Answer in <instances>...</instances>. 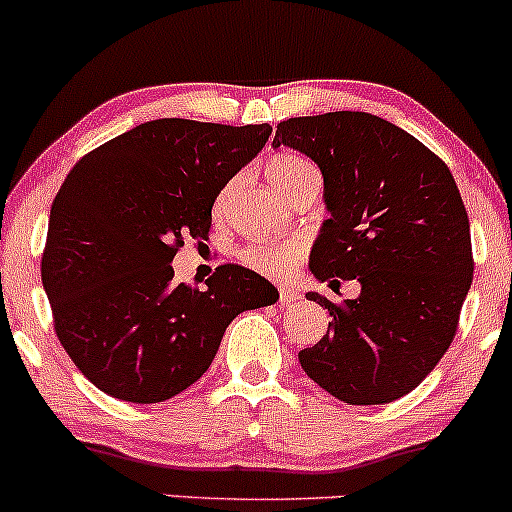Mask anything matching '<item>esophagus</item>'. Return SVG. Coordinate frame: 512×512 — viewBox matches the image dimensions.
I'll list each match as a JSON object with an SVG mask.
<instances>
[{
    "mask_svg": "<svg viewBox=\"0 0 512 512\" xmlns=\"http://www.w3.org/2000/svg\"><path fill=\"white\" fill-rule=\"evenodd\" d=\"M297 300H302V292L300 290H295V287H290V285H283L280 287V307H290L292 302H297Z\"/></svg>",
    "mask_w": 512,
    "mask_h": 512,
    "instance_id": "34e87169",
    "label": "esophagus"
}]
</instances>
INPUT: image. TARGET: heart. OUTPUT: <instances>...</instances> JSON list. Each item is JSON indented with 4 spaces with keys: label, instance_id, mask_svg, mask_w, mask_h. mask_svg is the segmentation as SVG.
Instances as JSON below:
<instances>
[{
    "label": "heart",
    "instance_id": "1",
    "mask_svg": "<svg viewBox=\"0 0 512 512\" xmlns=\"http://www.w3.org/2000/svg\"><path fill=\"white\" fill-rule=\"evenodd\" d=\"M268 179L273 181V186L280 193L290 195L297 186H302L304 181L319 179L317 166L300 154H278L268 162ZM227 193L220 195L217 200V210L225 208ZM304 256V244L300 239H283V241H254V244H246L239 251V261L244 266H249L251 271L271 275V278H285L292 273V268L300 266Z\"/></svg>",
    "mask_w": 512,
    "mask_h": 512
}]
</instances>
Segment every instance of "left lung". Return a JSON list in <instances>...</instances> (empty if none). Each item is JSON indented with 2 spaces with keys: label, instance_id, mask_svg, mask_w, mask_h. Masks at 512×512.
I'll list each match as a JSON object with an SVG mask.
<instances>
[{
  "label": "left lung",
  "instance_id": "left-lung-1",
  "mask_svg": "<svg viewBox=\"0 0 512 512\" xmlns=\"http://www.w3.org/2000/svg\"><path fill=\"white\" fill-rule=\"evenodd\" d=\"M273 145L307 154L324 176L331 217L309 256L314 278L360 283L341 304L307 292L333 321L317 346L300 350L302 370L346 404H389L440 363L472 287L457 183L438 154L372 113L283 120Z\"/></svg>",
  "mask_w": 512,
  "mask_h": 512
}]
</instances>
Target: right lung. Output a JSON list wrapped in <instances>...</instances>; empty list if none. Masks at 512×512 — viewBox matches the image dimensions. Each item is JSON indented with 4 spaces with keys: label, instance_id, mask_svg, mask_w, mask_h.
I'll return each instance as SVG.
<instances>
[{
    "label": "right lung",
    "instance_id": "1",
    "mask_svg": "<svg viewBox=\"0 0 512 512\" xmlns=\"http://www.w3.org/2000/svg\"><path fill=\"white\" fill-rule=\"evenodd\" d=\"M271 125L159 118L79 159L50 208L40 278L55 333L91 384L157 404L208 370L227 326L278 290L225 263L205 290L174 283L183 239H208L212 205Z\"/></svg>",
    "mask_w": 512,
    "mask_h": 512
}]
</instances>
